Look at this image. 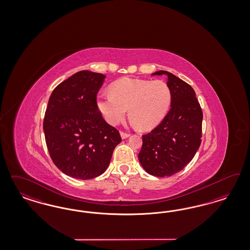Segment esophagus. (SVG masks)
<instances>
[{"mask_svg": "<svg viewBox=\"0 0 250 250\" xmlns=\"http://www.w3.org/2000/svg\"><path fill=\"white\" fill-rule=\"evenodd\" d=\"M120 136H121L122 139H125V138H127V137H129V136H130V135H129V134H126V133H124V132H121V133H120Z\"/></svg>", "mask_w": 250, "mask_h": 250, "instance_id": "34e87169", "label": "esophagus"}]
</instances>
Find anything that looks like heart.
<instances>
[{"label":"heart","mask_w":250,"mask_h":250,"mask_svg":"<svg viewBox=\"0 0 250 250\" xmlns=\"http://www.w3.org/2000/svg\"><path fill=\"white\" fill-rule=\"evenodd\" d=\"M110 93L97 100L98 110L105 121L116 125L128 110L132 124L143 131L160 124L171 101L168 86L161 81L124 78L111 85Z\"/></svg>","instance_id":"1"}]
</instances>
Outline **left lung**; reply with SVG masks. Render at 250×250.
I'll use <instances>...</instances> for the list:
<instances>
[{
  "instance_id": "8db88e82",
  "label": "left lung",
  "mask_w": 250,
  "mask_h": 250,
  "mask_svg": "<svg viewBox=\"0 0 250 250\" xmlns=\"http://www.w3.org/2000/svg\"><path fill=\"white\" fill-rule=\"evenodd\" d=\"M151 75L167 77L170 110L156 128L142 136L138 159L148 174L169 177L181 171L200 147L203 112L189 84L165 70Z\"/></svg>"
}]
</instances>
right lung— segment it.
Returning a JSON list of instances; mask_svg holds the SVG:
<instances>
[{"label": "right lung", "mask_w": 250, "mask_h": 250, "mask_svg": "<svg viewBox=\"0 0 250 250\" xmlns=\"http://www.w3.org/2000/svg\"><path fill=\"white\" fill-rule=\"evenodd\" d=\"M82 70L59 84L45 110L43 129L54 164L64 174L91 180L103 174L121 142L119 132L100 113L96 96L105 81Z\"/></svg>", "instance_id": "add662e5"}]
</instances>
